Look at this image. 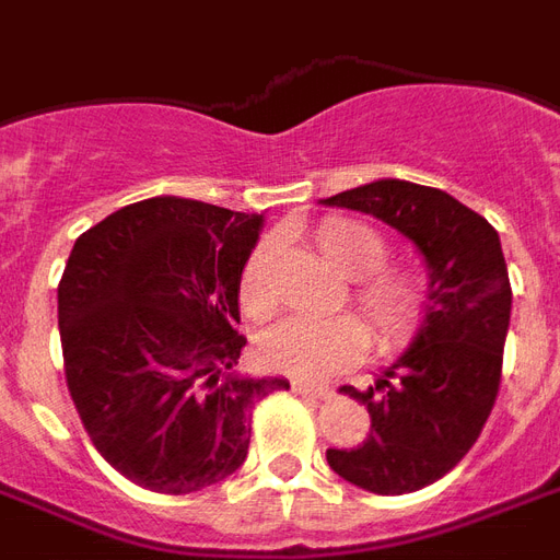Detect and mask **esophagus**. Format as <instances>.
Wrapping results in <instances>:
<instances>
[{"label": "esophagus", "instance_id": "obj_1", "mask_svg": "<svg viewBox=\"0 0 560 560\" xmlns=\"http://www.w3.org/2000/svg\"><path fill=\"white\" fill-rule=\"evenodd\" d=\"M293 395H300V397H312V400H326V397H332V388H329V385L293 383Z\"/></svg>", "mask_w": 560, "mask_h": 560}]
</instances>
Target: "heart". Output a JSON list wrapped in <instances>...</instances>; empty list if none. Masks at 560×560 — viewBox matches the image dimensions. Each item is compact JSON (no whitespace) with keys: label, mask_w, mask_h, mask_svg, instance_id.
I'll use <instances>...</instances> for the list:
<instances>
[{"label":"heart","mask_w":560,"mask_h":560,"mask_svg":"<svg viewBox=\"0 0 560 560\" xmlns=\"http://www.w3.org/2000/svg\"><path fill=\"white\" fill-rule=\"evenodd\" d=\"M314 243L323 258L355 279L353 302L362 323L347 314L329 320L288 317L260 335V362L276 374L323 380L362 355L364 335L380 353L407 347L424 320V281L409 269L383 267L388 260V243L374 228L355 219H326L314 228ZM269 243H258L240 272V305L252 317L269 312Z\"/></svg>","instance_id":"obj_1"}]
</instances>
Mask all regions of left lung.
Listing matches in <instances>:
<instances>
[{"instance_id": "left-lung-1", "label": "left lung", "mask_w": 560, "mask_h": 560, "mask_svg": "<svg viewBox=\"0 0 560 560\" xmlns=\"http://www.w3.org/2000/svg\"><path fill=\"white\" fill-rule=\"evenodd\" d=\"M326 207L380 219L416 246L428 267V305L416 338L364 392L371 433L355 448H329L335 475L376 495H400L448 475L492 412L511 326V279L499 231L433 186L383 177Z\"/></svg>"}]
</instances>
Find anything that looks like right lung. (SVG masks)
<instances>
[{
    "label": "right lung",
    "instance_id": "1",
    "mask_svg": "<svg viewBox=\"0 0 560 560\" xmlns=\"http://www.w3.org/2000/svg\"><path fill=\"white\" fill-rule=\"evenodd\" d=\"M264 213L156 196L115 210L59 284L65 376L94 448L144 490L186 495L243 466L252 409L291 388L234 371L240 272Z\"/></svg>",
    "mask_w": 560,
    "mask_h": 560
}]
</instances>
